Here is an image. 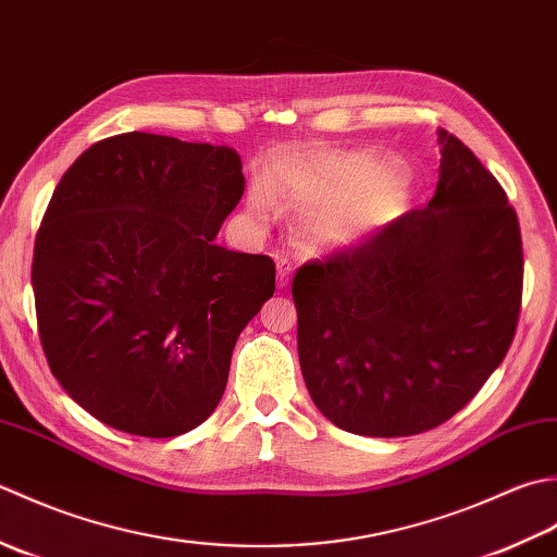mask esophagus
Instances as JSON below:
<instances>
[{
    "label": "esophagus",
    "instance_id": "esophagus-1",
    "mask_svg": "<svg viewBox=\"0 0 557 557\" xmlns=\"http://www.w3.org/2000/svg\"><path fill=\"white\" fill-rule=\"evenodd\" d=\"M290 278H293V262L286 257H278L276 259V283H278V288H286Z\"/></svg>",
    "mask_w": 557,
    "mask_h": 557
}]
</instances>
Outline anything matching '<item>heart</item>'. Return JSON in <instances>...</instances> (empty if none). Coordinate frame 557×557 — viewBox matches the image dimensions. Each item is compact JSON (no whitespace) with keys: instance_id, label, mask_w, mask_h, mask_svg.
<instances>
[{"instance_id":"b5f03b06","label":"heart","mask_w":557,"mask_h":557,"mask_svg":"<svg viewBox=\"0 0 557 557\" xmlns=\"http://www.w3.org/2000/svg\"><path fill=\"white\" fill-rule=\"evenodd\" d=\"M271 197L305 213L302 240L312 247H348L366 240L401 209L404 187L392 165L370 153H320L288 163ZM249 209L259 221L271 215V199L257 189Z\"/></svg>"}]
</instances>
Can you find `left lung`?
<instances>
[{
    "label": "left lung",
    "instance_id": "obj_1",
    "mask_svg": "<svg viewBox=\"0 0 557 557\" xmlns=\"http://www.w3.org/2000/svg\"><path fill=\"white\" fill-rule=\"evenodd\" d=\"M435 197L293 276L298 356L314 406L342 430L406 437L461 411L517 332V211L469 146L437 129Z\"/></svg>",
    "mask_w": 557,
    "mask_h": 557
}]
</instances>
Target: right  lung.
I'll use <instances>...</instances> for the list:
<instances>
[{"label":"right lung","instance_id":"1","mask_svg":"<svg viewBox=\"0 0 557 557\" xmlns=\"http://www.w3.org/2000/svg\"><path fill=\"white\" fill-rule=\"evenodd\" d=\"M245 191L228 146L127 132L62 175L33 252L40 344L57 382L122 433L201 425L237 336L274 295L267 255L213 243Z\"/></svg>","mask_w":557,"mask_h":557}]
</instances>
